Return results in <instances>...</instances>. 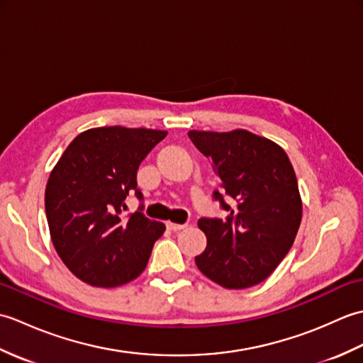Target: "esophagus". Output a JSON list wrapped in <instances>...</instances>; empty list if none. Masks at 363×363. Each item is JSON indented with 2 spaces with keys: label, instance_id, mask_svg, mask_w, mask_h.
Here are the masks:
<instances>
[{
  "label": "esophagus",
  "instance_id": "1",
  "mask_svg": "<svg viewBox=\"0 0 363 363\" xmlns=\"http://www.w3.org/2000/svg\"><path fill=\"white\" fill-rule=\"evenodd\" d=\"M167 228L169 229V230H181V229H184V228H187V223H184V225H179V223H167Z\"/></svg>",
  "mask_w": 363,
  "mask_h": 363
}]
</instances>
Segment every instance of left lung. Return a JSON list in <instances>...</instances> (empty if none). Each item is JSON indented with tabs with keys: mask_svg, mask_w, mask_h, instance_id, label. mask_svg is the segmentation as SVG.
I'll use <instances>...</instances> for the list:
<instances>
[{
	"mask_svg": "<svg viewBox=\"0 0 363 363\" xmlns=\"http://www.w3.org/2000/svg\"><path fill=\"white\" fill-rule=\"evenodd\" d=\"M190 140L212 162L221 191L212 198L225 218L203 217L207 237L196 267L225 289L252 287L287 256L303 217L295 169L279 145L245 129L189 130ZM233 199L229 206L225 198Z\"/></svg>",
	"mask_w": 363,
	"mask_h": 363,
	"instance_id": "left-lung-1",
	"label": "left lung"
}]
</instances>
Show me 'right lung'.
Instances as JSON below:
<instances>
[{"instance_id":"add662e5","label":"right lung","mask_w":363,"mask_h":363,"mask_svg":"<svg viewBox=\"0 0 363 363\" xmlns=\"http://www.w3.org/2000/svg\"><path fill=\"white\" fill-rule=\"evenodd\" d=\"M167 130L95 128L68 145L50 174L45 211L52 245L70 272L95 287L135 279L165 225L142 213L129 218L125 199L143 201L137 169Z\"/></svg>"}]
</instances>
